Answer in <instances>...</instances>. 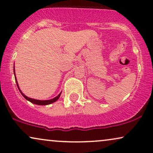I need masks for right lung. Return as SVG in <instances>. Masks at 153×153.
Returning a JSON list of instances; mask_svg holds the SVG:
<instances>
[{
  "label": "right lung",
  "instance_id": "1",
  "mask_svg": "<svg viewBox=\"0 0 153 153\" xmlns=\"http://www.w3.org/2000/svg\"><path fill=\"white\" fill-rule=\"evenodd\" d=\"M14 73H15V72H14ZM15 79H16V84H17V86H18V88H19V85H18V83H17L16 78H15ZM19 90L20 91L21 94H22V96H24V97L25 98L26 100H28V101H30V102L33 103H35V104H37V105H48V104H50V103H52L55 102L56 101H57V100H58V99L59 98V96H60V94H59L58 96H56L55 98H54V99H52L47 100V101H40V100L33 99H31V98L27 97V96H26L24 94H22V91H21L20 89H19Z\"/></svg>",
  "mask_w": 153,
  "mask_h": 153
}]
</instances>
